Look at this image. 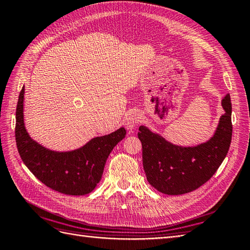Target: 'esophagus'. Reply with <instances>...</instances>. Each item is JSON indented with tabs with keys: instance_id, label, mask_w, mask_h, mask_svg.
<instances>
[{
	"instance_id": "34e87169",
	"label": "esophagus",
	"mask_w": 250,
	"mask_h": 250,
	"mask_svg": "<svg viewBox=\"0 0 250 250\" xmlns=\"http://www.w3.org/2000/svg\"><path fill=\"white\" fill-rule=\"evenodd\" d=\"M141 120H142L141 114L137 113V111H132V113H130L125 119L126 128H128L129 130L134 129L137 125V124H140Z\"/></svg>"
}]
</instances>
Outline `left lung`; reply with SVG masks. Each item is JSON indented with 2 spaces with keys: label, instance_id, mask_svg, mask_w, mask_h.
<instances>
[{
  "label": "left lung",
  "instance_id": "1",
  "mask_svg": "<svg viewBox=\"0 0 250 250\" xmlns=\"http://www.w3.org/2000/svg\"><path fill=\"white\" fill-rule=\"evenodd\" d=\"M225 114L214 136L194 147L173 145L146 126L139 128L143 167L153 188L164 194L178 195L198 189L216 173L229 151L232 139L230 94L222 99Z\"/></svg>",
  "mask_w": 250,
  "mask_h": 250
}]
</instances>
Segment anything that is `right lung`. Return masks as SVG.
Masks as SVG:
<instances>
[{"label": "right lung", "instance_id": "obj_1", "mask_svg": "<svg viewBox=\"0 0 250 250\" xmlns=\"http://www.w3.org/2000/svg\"><path fill=\"white\" fill-rule=\"evenodd\" d=\"M23 94L24 88L21 89L16 108L15 136L19 155L26 167L47 187L60 193L83 195L91 192L102 178L110 151L125 136V129L94 137L73 151L49 150L32 140L24 128Z\"/></svg>", "mask_w": 250, "mask_h": 250}]
</instances>
